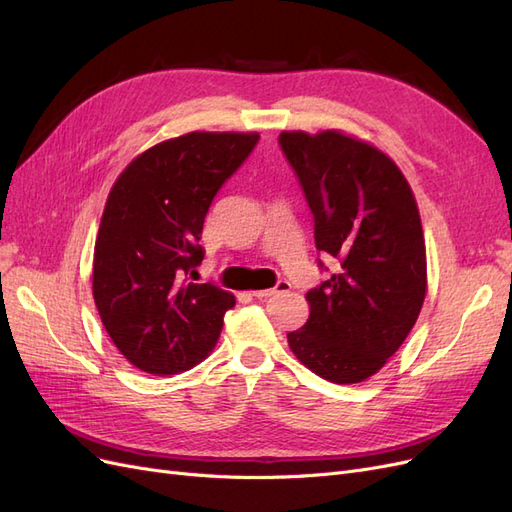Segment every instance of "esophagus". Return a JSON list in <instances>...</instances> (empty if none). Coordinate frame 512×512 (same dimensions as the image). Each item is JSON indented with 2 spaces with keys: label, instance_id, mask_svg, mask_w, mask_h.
<instances>
[{
  "label": "esophagus",
  "instance_id": "34e87169",
  "mask_svg": "<svg viewBox=\"0 0 512 512\" xmlns=\"http://www.w3.org/2000/svg\"><path fill=\"white\" fill-rule=\"evenodd\" d=\"M290 290V284L288 282H277L273 288H267V290H254L252 297L256 299H267V297H273V294H280V292H288Z\"/></svg>",
  "mask_w": 512,
  "mask_h": 512
}]
</instances>
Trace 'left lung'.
<instances>
[{
	"instance_id": "obj_1",
	"label": "left lung",
	"mask_w": 512,
	"mask_h": 512,
	"mask_svg": "<svg viewBox=\"0 0 512 512\" xmlns=\"http://www.w3.org/2000/svg\"><path fill=\"white\" fill-rule=\"evenodd\" d=\"M280 147L312 209L316 250L335 267L307 292L309 318L288 346L324 380L363 382L404 344L425 301L416 200L391 158L342 132H282Z\"/></svg>"
}]
</instances>
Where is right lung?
Listing matches in <instances>:
<instances>
[{"label": "right lung", "mask_w": 512, "mask_h": 512, "mask_svg": "<svg viewBox=\"0 0 512 512\" xmlns=\"http://www.w3.org/2000/svg\"><path fill=\"white\" fill-rule=\"evenodd\" d=\"M258 134L190 132L147 149L108 194L94 250V299L126 359L156 376L188 371L213 350L230 292L192 284L205 215Z\"/></svg>", "instance_id": "right-lung-1"}]
</instances>
